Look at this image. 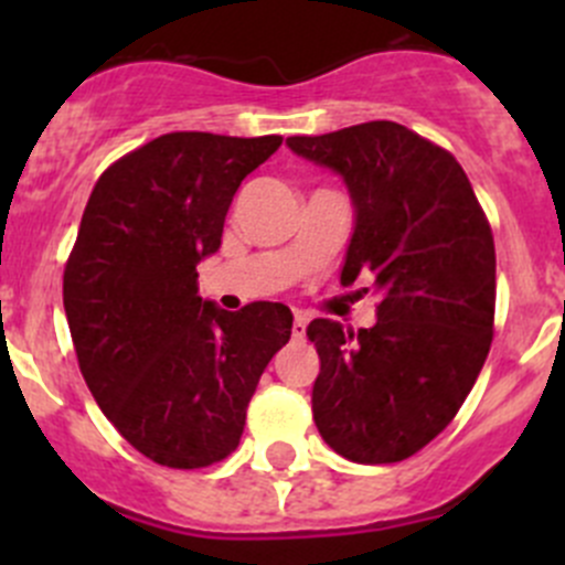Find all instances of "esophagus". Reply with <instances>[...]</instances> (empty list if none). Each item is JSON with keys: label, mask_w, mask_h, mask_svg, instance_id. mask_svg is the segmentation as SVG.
Wrapping results in <instances>:
<instances>
[{"label": "esophagus", "mask_w": 565, "mask_h": 565, "mask_svg": "<svg viewBox=\"0 0 565 565\" xmlns=\"http://www.w3.org/2000/svg\"><path fill=\"white\" fill-rule=\"evenodd\" d=\"M306 324H309V317L300 315V311H298V315H295V322H292V339L295 341L303 339V335H306Z\"/></svg>", "instance_id": "obj_1"}]
</instances>
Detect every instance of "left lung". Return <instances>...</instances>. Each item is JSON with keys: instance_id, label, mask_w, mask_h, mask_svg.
Instances as JSON below:
<instances>
[{"instance_id": "obj_1", "label": "left lung", "mask_w": 565, "mask_h": 565, "mask_svg": "<svg viewBox=\"0 0 565 565\" xmlns=\"http://www.w3.org/2000/svg\"><path fill=\"white\" fill-rule=\"evenodd\" d=\"M344 180L355 210L341 284L374 276L377 322L306 328L319 352L322 440L361 465L402 461L459 413L492 344L494 241L457 158L388 119L289 136Z\"/></svg>"}]
</instances>
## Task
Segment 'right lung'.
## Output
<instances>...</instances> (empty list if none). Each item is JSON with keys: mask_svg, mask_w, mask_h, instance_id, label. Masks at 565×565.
Here are the masks:
<instances>
[{"mask_svg": "<svg viewBox=\"0 0 565 565\" xmlns=\"http://www.w3.org/2000/svg\"><path fill=\"white\" fill-rule=\"evenodd\" d=\"M278 147L281 136H158L100 174L82 215L62 284L78 366L119 435L158 465L230 457L292 335L284 303L224 311L196 281L241 182Z\"/></svg>", "mask_w": 565, "mask_h": 565, "instance_id": "obj_1", "label": "right lung"}]
</instances>
